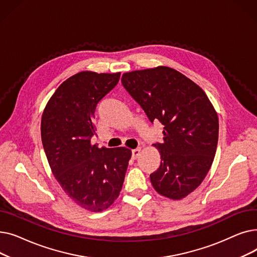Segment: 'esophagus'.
I'll list each match as a JSON object with an SVG mask.
<instances>
[{"instance_id":"obj_1","label":"esophagus","mask_w":257,"mask_h":257,"mask_svg":"<svg viewBox=\"0 0 257 257\" xmlns=\"http://www.w3.org/2000/svg\"><path fill=\"white\" fill-rule=\"evenodd\" d=\"M140 153H141V148H138V149L132 150V158L133 159H137L139 157Z\"/></svg>"}]
</instances>
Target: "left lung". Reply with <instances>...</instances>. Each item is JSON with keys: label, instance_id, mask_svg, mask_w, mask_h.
<instances>
[{"label": "left lung", "instance_id": "left-lung-1", "mask_svg": "<svg viewBox=\"0 0 257 257\" xmlns=\"http://www.w3.org/2000/svg\"><path fill=\"white\" fill-rule=\"evenodd\" d=\"M121 84L151 123L164 127L154 146L161 163L150 175L155 191L173 200L187 196L208 173L217 150L219 119L206 93L191 79L168 66L134 71Z\"/></svg>", "mask_w": 257, "mask_h": 257}]
</instances>
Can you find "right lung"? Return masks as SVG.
<instances>
[{
	"mask_svg": "<svg viewBox=\"0 0 257 257\" xmlns=\"http://www.w3.org/2000/svg\"><path fill=\"white\" fill-rule=\"evenodd\" d=\"M120 73L81 72L56 89L42 117V142L62 190L78 205L99 212L118 197L131 150L91 145L98 103L117 84Z\"/></svg>",
	"mask_w": 257,
	"mask_h": 257,
	"instance_id": "add662e5",
	"label": "right lung"
}]
</instances>
